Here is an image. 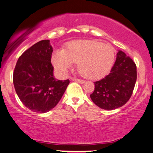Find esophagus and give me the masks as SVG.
<instances>
[{"label":"esophagus","instance_id":"1","mask_svg":"<svg viewBox=\"0 0 153 153\" xmlns=\"http://www.w3.org/2000/svg\"><path fill=\"white\" fill-rule=\"evenodd\" d=\"M72 81L78 82V83H85V81H83V80L78 79V78H72Z\"/></svg>","mask_w":153,"mask_h":153}]
</instances>
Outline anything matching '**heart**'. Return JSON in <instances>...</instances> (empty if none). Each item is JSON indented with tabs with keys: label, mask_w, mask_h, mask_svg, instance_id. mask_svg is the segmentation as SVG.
I'll use <instances>...</instances> for the list:
<instances>
[{
	"label": "heart",
	"mask_w": 153,
	"mask_h": 153,
	"mask_svg": "<svg viewBox=\"0 0 153 153\" xmlns=\"http://www.w3.org/2000/svg\"><path fill=\"white\" fill-rule=\"evenodd\" d=\"M114 52L109 45L95 40L81 39L70 42L64 50L56 51L52 56L54 67L61 75H66L78 63V70L89 79L105 76L111 70Z\"/></svg>",
	"instance_id": "1"
}]
</instances>
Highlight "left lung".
Wrapping results in <instances>:
<instances>
[{"mask_svg":"<svg viewBox=\"0 0 153 153\" xmlns=\"http://www.w3.org/2000/svg\"><path fill=\"white\" fill-rule=\"evenodd\" d=\"M137 78L136 64L125 53L119 51L110 73L94 82L90 94L96 105L105 110H114L125 105L133 94Z\"/></svg>","mask_w":153,"mask_h":153,"instance_id":"1","label":"left lung"}]
</instances>
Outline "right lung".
Here are the masks:
<instances>
[{
    "mask_svg": "<svg viewBox=\"0 0 153 153\" xmlns=\"http://www.w3.org/2000/svg\"><path fill=\"white\" fill-rule=\"evenodd\" d=\"M50 40L38 42L17 60L13 73L16 93L24 105L37 113H45L60 101L70 80L53 77Z\"/></svg>",
    "mask_w": 153,
    "mask_h": 153,
    "instance_id": "obj_1",
    "label": "right lung"
}]
</instances>
